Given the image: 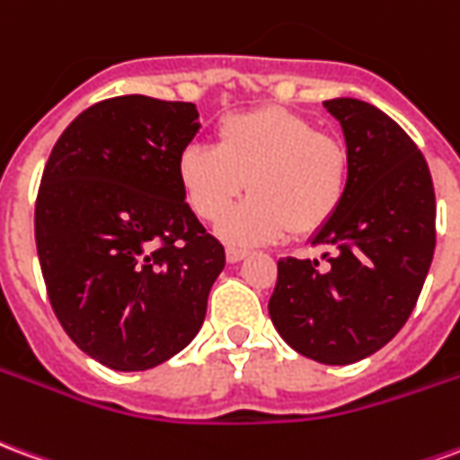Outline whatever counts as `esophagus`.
Masks as SVG:
<instances>
[{
  "mask_svg": "<svg viewBox=\"0 0 460 460\" xmlns=\"http://www.w3.org/2000/svg\"><path fill=\"white\" fill-rule=\"evenodd\" d=\"M246 256H249V251L246 249H236V246H229V249H226V261H229V263H239V261L246 259Z\"/></svg>",
  "mask_w": 460,
  "mask_h": 460,
  "instance_id": "34e87169",
  "label": "esophagus"
}]
</instances>
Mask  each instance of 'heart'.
Returning <instances> with one entry per match:
<instances>
[{
	"label": "heart",
	"mask_w": 460,
	"mask_h": 460,
	"mask_svg": "<svg viewBox=\"0 0 460 460\" xmlns=\"http://www.w3.org/2000/svg\"><path fill=\"white\" fill-rule=\"evenodd\" d=\"M217 145L191 142L177 157V181L191 211L204 221L223 217L250 184L252 197L221 219L234 243H263L290 229L315 234L342 207L349 155L305 115L266 105L221 118Z\"/></svg>",
	"instance_id": "1"
}]
</instances>
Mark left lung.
<instances>
[{
  "mask_svg": "<svg viewBox=\"0 0 460 460\" xmlns=\"http://www.w3.org/2000/svg\"><path fill=\"white\" fill-rule=\"evenodd\" d=\"M342 125L349 181L338 214L313 236L318 261L280 259L269 300L273 325L296 352L323 365L375 355L411 315L436 246L431 172L414 140L375 105L325 101Z\"/></svg>",
  "mask_w": 460,
  "mask_h": 460,
  "instance_id": "obj_1",
  "label": "left lung"
}]
</instances>
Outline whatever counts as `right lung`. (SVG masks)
I'll list each match as a JSON object with an SVG mask.
<instances>
[{"label":"right lung","mask_w":460,"mask_h":460,"mask_svg":"<svg viewBox=\"0 0 460 460\" xmlns=\"http://www.w3.org/2000/svg\"><path fill=\"white\" fill-rule=\"evenodd\" d=\"M194 103L118 95L78 115L51 150L36 197V251L66 335L118 372L190 345L224 269L177 181L199 130Z\"/></svg>","instance_id":"add662e5"}]
</instances>
